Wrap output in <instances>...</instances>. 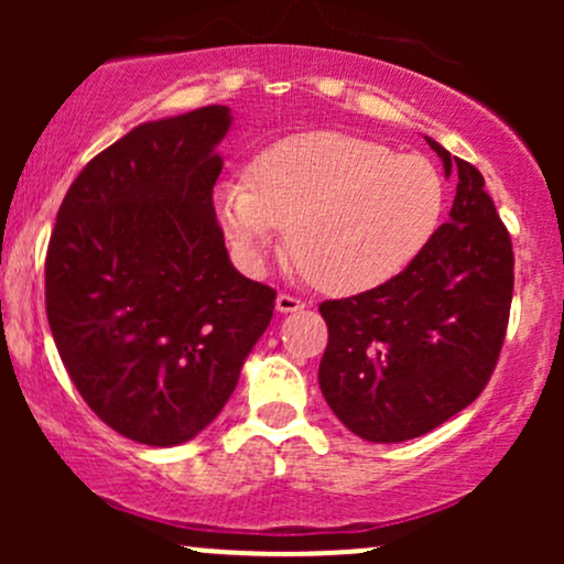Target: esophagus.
Segmentation results:
<instances>
[{"instance_id":"1","label":"esophagus","mask_w":564,"mask_h":564,"mask_svg":"<svg viewBox=\"0 0 564 564\" xmlns=\"http://www.w3.org/2000/svg\"><path fill=\"white\" fill-rule=\"evenodd\" d=\"M307 307L302 300H296V296L291 294H278L275 296V310L278 313H300V310Z\"/></svg>"}]
</instances>
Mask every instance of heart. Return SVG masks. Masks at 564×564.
Listing matches in <instances>:
<instances>
[{"mask_svg": "<svg viewBox=\"0 0 564 564\" xmlns=\"http://www.w3.org/2000/svg\"><path fill=\"white\" fill-rule=\"evenodd\" d=\"M219 223L246 264L289 230V254L315 289H377L416 260L443 215V180L422 156L381 142L307 132L260 153L251 183H223Z\"/></svg>", "mask_w": 564, "mask_h": 564, "instance_id": "1", "label": "heart"}]
</instances>
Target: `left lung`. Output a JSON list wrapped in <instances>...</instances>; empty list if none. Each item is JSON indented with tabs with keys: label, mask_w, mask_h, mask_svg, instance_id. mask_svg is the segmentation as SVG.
<instances>
[{
	"label": "left lung",
	"mask_w": 564,
	"mask_h": 564,
	"mask_svg": "<svg viewBox=\"0 0 564 564\" xmlns=\"http://www.w3.org/2000/svg\"><path fill=\"white\" fill-rule=\"evenodd\" d=\"M456 174L448 223L403 273L321 304L318 381L341 424L368 443L422 437L485 390L507 336L514 251L482 174L426 138Z\"/></svg>",
	"instance_id": "1"
}]
</instances>
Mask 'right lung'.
<instances>
[{"instance_id":"add662e5","label":"right lung","mask_w":564,"mask_h":564,"mask_svg":"<svg viewBox=\"0 0 564 564\" xmlns=\"http://www.w3.org/2000/svg\"><path fill=\"white\" fill-rule=\"evenodd\" d=\"M228 106L148 121L68 187L44 262L57 352L87 405L134 443L206 430L270 326L275 291L232 268L212 191Z\"/></svg>"}]
</instances>
